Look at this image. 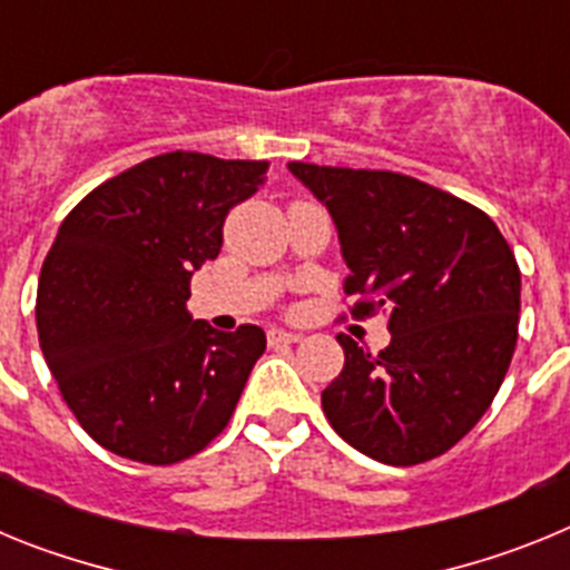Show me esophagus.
I'll use <instances>...</instances> for the list:
<instances>
[{
  "mask_svg": "<svg viewBox=\"0 0 570 570\" xmlns=\"http://www.w3.org/2000/svg\"><path fill=\"white\" fill-rule=\"evenodd\" d=\"M302 334L299 331H285V328H271L268 331V342L271 345H282V342H299Z\"/></svg>",
  "mask_w": 570,
  "mask_h": 570,
  "instance_id": "esophagus-1",
  "label": "esophagus"
}]
</instances>
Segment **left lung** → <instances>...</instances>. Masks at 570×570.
<instances>
[{
    "mask_svg": "<svg viewBox=\"0 0 570 570\" xmlns=\"http://www.w3.org/2000/svg\"><path fill=\"white\" fill-rule=\"evenodd\" d=\"M331 214L354 316L382 311L371 356L340 334L345 365L322 391L336 434L371 460L416 465L454 448L500 391L517 347L520 268L480 208L414 176L288 163Z\"/></svg>",
    "mask_w": 570,
    "mask_h": 570,
    "instance_id": "obj_1",
    "label": "left lung"
}]
</instances>
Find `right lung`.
<instances>
[{
	"label": "right lung",
	"mask_w": 570,
	"mask_h": 570,
	"mask_svg": "<svg viewBox=\"0 0 570 570\" xmlns=\"http://www.w3.org/2000/svg\"><path fill=\"white\" fill-rule=\"evenodd\" d=\"M265 168L174 150L90 190L59 225L39 274V345L110 454L170 465L228 425L265 331L194 320L190 276L216 259L225 216Z\"/></svg>",
	"instance_id": "add662e5"
}]
</instances>
